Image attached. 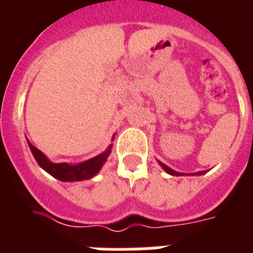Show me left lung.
<instances>
[{
    "label": "left lung",
    "mask_w": 253,
    "mask_h": 253,
    "mask_svg": "<svg viewBox=\"0 0 253 253\" xmlns=\"http://www.w3.org/2000/svg\"><path fill=\"white\" fill-rule=\"evenodd\" d=\"M159 163H160V162H159ZM160 166L163 167V169H164V170H166L167 173H169V174H172V176H181V174H182V173L176 172V170H173L172 168H169V167L166 166L164 163H160ZM202 173H204V172H197L196 174H202Z\"/></svg>",
    "instance_id": "1"
}]
</instances>
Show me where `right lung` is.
I'll list each match as a JSON object with an SVG mask.
<instances>
[{
	"label": "right lung",
	"mask_w": 253,
	"mask_h": 253,
	"mask_svg": "<svg viewBox=\"0 0 253 253\" xmlns=\"http://www.w3.org/2000/svg\"><path fill=\"white\" fill-rule=\"evenodd\" d=\"M29 146L38 164L44 169L45 172H48L51 176L60 181H83L95 176L99 172L103 163L106 162L111 148L110 146L109 150L105 151L103 154L98 155V156L87 160V162L80 163V164H76V166H69L67 163H57L56 164V163L49 162L48 159L45 158V155L42 154L41 151L38 150L37 147H34L30 142Z\"/></svg>",
	"instance_id": "obj_1"
}]
</instances>
